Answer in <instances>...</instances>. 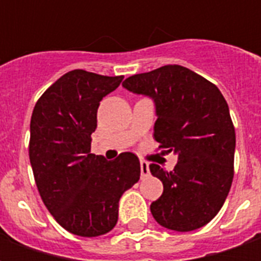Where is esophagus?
<instances>
[{
    "label": "esophagus",
    "mask_w": 261,
    "mask_h": 261,
    "mask_svg": "<svg viewBox=\"0 0 261 261\" xmlns=\"http://www.w3.org/2000/svg\"><path fill=\"white\" fill-rule=\"evenodd\" d=\"M140 165H141V176H147L149 173V165H148L147 161L141 159L140 161Z\"/></svg>",
    "instance_id": "34e87169"
}]
</instances>
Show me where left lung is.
<instances>
[{"instance_id":"left-lung-1","label":"left lung","mask_w":261,"mask_h":261,"mask_svg":"<svg viewBox=\"0 0 261 261\" xmlns=\"http://www.w3.org/2000/svg\"><path fill=\"white\" fill-rule=\"evenodd\" d=\"M123 86L152 97L158 149L177 155L172 172L149 165L164 185L162 196L151 204L152 217L177 232L207 225L224 205L233 180L235 127L225 97L213 82L177 64L131 75Z\"/></svg>"}]
</instances>
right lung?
I'll list each match as a JSON object with an SVG mask.
<instances>
[{
  "instance_id": "1",
  "label": "right lung",
  "mask_w": 261,
  "mask_h": 261,
  "mask_svg": "<svg viewBox=\"0 0 261 261\" xmlns=\"http://www.w3.org/2000/svg\"><path fill=\"white\" fill-rule=\"evenodd\" d=\"M123 78L72 69L46 89L32 113L29 158L37 190L48 213L74 235L113 229L120 197L140 179L133 152L114 161L91 153L97 108Z\"/></svg>"
}]
</instances>
